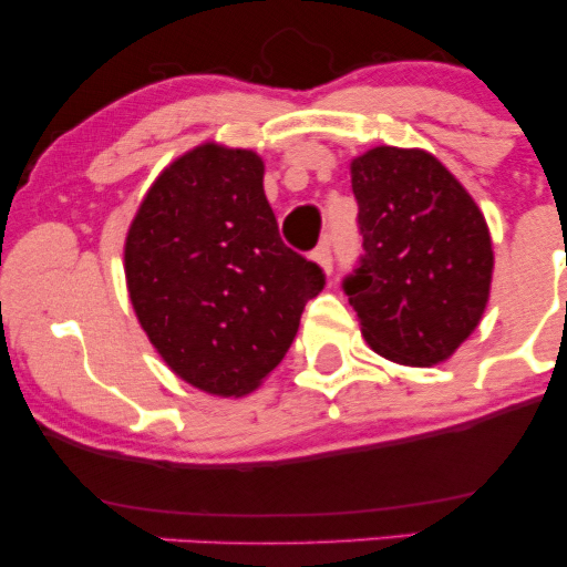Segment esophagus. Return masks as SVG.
I'll return each instance as SVG.
<instances>
[{
    "instance_id": "esophagus-1",
    "label": "esophagus",
    "mask_w": 567,
    "mask_h": 567,
    "mask_svg": "<svg viewBox=\"0 0 567 567\" xmlns=\"http://www.w3.org/2000/svg\"><path fill=\"white\" fill-rule=\"evenodd\" d=\"M311 258H315L317 264L322 266L324 271H333V250H330V243H322V245H317L315 247V252H311Z\"/></svg>"
}]
</instances>
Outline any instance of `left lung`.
I'll return each mask as SVG.
<instances>
[{
    "label": "left lung",
    "instance_id": "obj_1",
    "mask_svg": "<svg viewBox=\"0 0 567 567\" xmlns=\"http://www.w3.org/2000/svg\"><path fill=\"white\" fill-rule=\"evenodd\" d=\"M360 258L343 292L386 360L434 365L477 328L493 275L485 218L432 154L379 146L351 162Z\"/></svg>",
    "mask_w": 567,
    "mask_h": 567
}]
</instances>
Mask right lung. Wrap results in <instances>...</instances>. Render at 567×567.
<instances>
[{"mask_svg":"<svg viewBox=\"0 0 567 567\" xmlns=\"http://www.w3.org/2000/svg\"><path fill=\"white\" fill-rule=\"evenodd\" d=\"M130 301L162 360L239 396L282 362L324 271L279 237L264 162L213 143L148 188L125 245Z\"/></svg>","mask_w":567,"mask_h":567,"instance_id":"add662e5","label":"right lung"}]
</instances>
